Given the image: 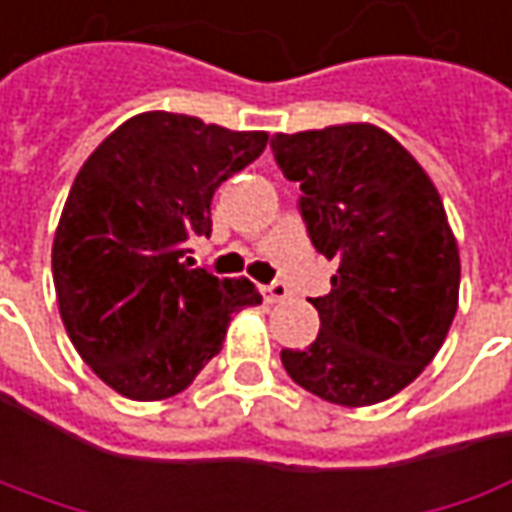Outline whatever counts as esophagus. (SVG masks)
Instances as JSON below:
<instances>
[{
	"instance_id": "34e87169",
	"label": "esophagus",
	"mask_w": 512,
	"mask_h": 512,
	"mask_svg": "<svg viewBox=\"0 0 512 512\" xmlns=\"http://www.w3.org/2000/svg\"><path fill=\"white\" fill-rule=\"evenodd\" d=\"M286 298H289V286H286V283L275 280V283L263 286V300H266V303H280V300Z\"/></svg>"
}]
</instances>
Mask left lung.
Listing matches in <instances>:
<instances>
[{
  "instance_id": "8db88e82",
  "label": "left lung",
  "mask_w": 512,
  "mask_h": 512,
  "mask_svg": "<svg viewBox=\"0 0 512 512\" xmlns=\"http://www.w3.org/2000/svg\"><path fill=\"white\" fill-rule=\"evenodd\" d=\"M312 246L338 263L312 298L321 332L283 349L289 378L329 404L369 407L412 384L458 309L461 260L444 203L410 151L369 123L275 134Z\"/></svg>"
}]
</instances>
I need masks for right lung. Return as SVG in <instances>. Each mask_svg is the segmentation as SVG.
Instances as JSON below:
<instances>
[{
	"mask_svg": "<svg viewBox=\"0 0 512 512\" xmlns=\"http://www.w3.org/2000/svg\"><path fill=\"white\" fill-rule=\"evenodd\" d=\"M266 140L145 111L79 168L54 234L56 303L82 361L125 398L183 392L223 349L234 312L263 300L252 280L191 269L186 240L212 234L214 191Z\"/></svg>",
	"mask_w": 512,
	"mask_h": 512,
	"instance_id": "right-lung-1",
	"label": "right lung"
}]
</instances>
